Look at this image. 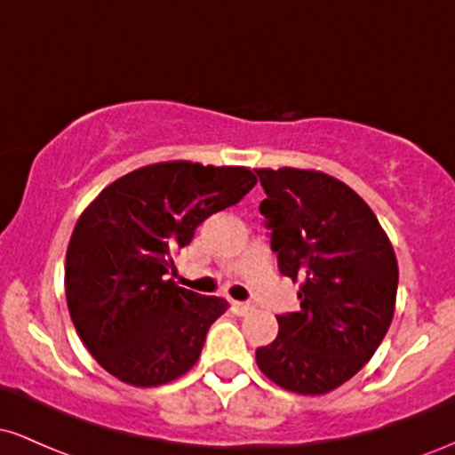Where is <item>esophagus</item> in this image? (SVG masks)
I'll return each instance as SVG.
<instances>
[{
    "label": "esophagus",
    "instance_id": "obj_1",
    "mask_svg": "<svg viewBox=\"0 0 455 455\" xmlns=\"http://www.w3.org/2000/svg\"><path fill=\"white\" fill-rule=\"evenodd\" d=\"M233 310H235V315H239V316H243V315H248L250 310H252V304H248V301H233Z\"/></svg>",
    "mask_w": 455,
    "mask_h": 455
}]
</instances>
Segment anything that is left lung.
Masks as SVG:
<instances>
[{"instance_id": "left-lung-1", "label": "left lung", "mask_w": 455, "mask_h": 455, "mask_svg": "<svg viewBox=\"0 0 455 455\" xmlns=\"http://www.w3.org/2000/svg\"><path fill=\"white\" fill-rule=\"evenodd\" d=\"M260 213L278 269L299 286V310L278 316V338L257 348L282 389L321 395L370 362L391 325L398 260L357 192L321 171L257 169Z\"/></svg>"}]
</instances>
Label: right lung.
Returning <instances> with one entry per match:
<instances>
[{
	"instance_id": "add662e5",
	"label": "right lung",
	"mask_w": 455,
	"mask_h": 455,
	"mask_svg": "<svg viewBox=\"0 0 455 455\" xmlns=\"http://www.w3.org/2000/svg\"><path fill=\"white\" fill-rule=\"evenodd\" d=\"M257 184L243 166L160 162L119 177L78 218L66 254V299L98 363L134 387H156L196 363L222 297L177 286L173 257L212 213Z\"/></svg>"
}]
</instances>
